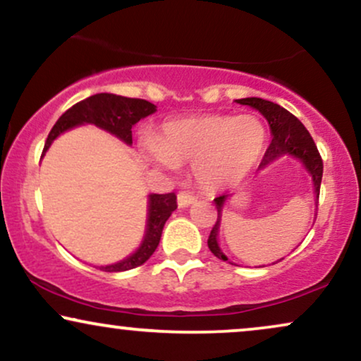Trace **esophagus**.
Returning <instances> with one entry per match:
<instances>
[{
  "label": "esophagus",
  "mask_w": 361,
  "mask_h": 361,
  "mask_svg": "<svg viewBox=\"0 0 361 361\" xmlns=\"http://www.w3.org/2000/svg\"><path fill=\"white\" fill-rule=\"evenodd\" d=\"M195 201H197V197L190 192H179V195H177V204H179V207H188Z\"/></svg>",
  "instance_id": "esophagus-1"
}]
</instances>
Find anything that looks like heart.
Returning <instances> with one entry per match:
<instances>
[{"instance_id":"heart-1","label":"heart","mask_w":361,"mask_h":361,"mask_svg":"<svg viewBox=\"0 0 361 361\" xmlns=\"http://www.w3.org/2000/svg\"><path fill=\"white\" fill-rule=\"evenodd\" d=\"M268 140L257 115L209 114L171 120L160 127L157 142L147 139V155L159 166L189 164L204 189L238 185L262 157Z\"/></svg>"}]
</instances>
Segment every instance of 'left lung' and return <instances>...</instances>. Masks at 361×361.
<instances>
[{"instance_id": "8db88e82", "label": "left lung", "mask_w": 361, "mask_h": 361, "mask_svg": "<svg viewBox=\"0 0 361 361\" xmlns=\"http://www.w3.org/2000/svg\"><path fill=\"white\" fill-rule=\"evenodd\" d=\"M235 102L241 105H249L252 106V109L259 110L269 123L273 139H271L268 150H266L264 157L261 160L259 171L261 169L268 167L271 162H274L276 159L283 157V155H291V157L300 160V162L305 166L306 171L310 172L311 179H313L314 195H317V201H318L319 185H322V177H323V160H322V155L318 152L313 137L310 135V132L306 130L303 123H301L295 115L289 114L286 109H283V106H279L278 104H273V102L269 100L257 99V97H249V99H241ZM226 199H228V194L219 195V197L214 199L216 209H217V221L207 239V246L211 249L212 255L219 257L222 261H229L228 256L221 251L219 243H217L222 207H224ZM317 207H318V202H317Z\"/></svg>"}]
</instances>
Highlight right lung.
Instances as JSON below:
<instances>
[{
  "mask_svg": "<svg viewBox=\"0 0 361 361\" xmlns=\"http://www.w3.org/2000/svg\"><path fill=\"white\" fill-rule=\"evenodd\" d=\"M155 110H157V106L147 100L127 99V97L114 95V93H97V95H92L75 104L72 109L66 110L56 120L51 132L48 133L47 142H44L43 154L50 149L51 142L60 133L82 126V123H93V126L114 133L115 137L126 142L127 145H132V127L140 118H145L147 115L154 114ZM176 209L177 197L173 192L150 194L149 212H147V229L140 247L133 255L128 256L127 259L115 262V264L99 266V269L106 271V273H118V271L133 269L137 266L144 264L157 249L164 224Z\"/></svg>",
  "mask_w": 361,
  "mask_h": 361,
  "instance_id": "obj_1",
  "label": "right lung"
}]
</instances>
